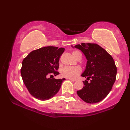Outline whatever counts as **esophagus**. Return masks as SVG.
I'll return each instance as SVG.
<instances>
[{
    "label": "esophagus",
    "instance_id": "1",
    "mask_svg": "<svg viewBox=\"0 0 130 130\" xmlns=\"http://www.w3.org/2000/svg\"><path fill=\"white\" fill-rule=\"evenodd\" d=\"M69 80H70V81H72V82H75L76 81V79H68Z\"/></svg>",
    "mask_w": 130,
    "mask_h": 130
}]
</instances>
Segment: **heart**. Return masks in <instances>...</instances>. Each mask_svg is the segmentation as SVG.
Returning a JSON list of instances; mask_svg holds the SVG:
<instances>
[{
  "instance_id": "b5f03b06",
  "label": "heart",
  "mask_w": 130,
  "mask_h": 130,
  "mask_svg": "<svg viewBox=\"0 0 130 130\" xmlns=\"http://www.w3.org/2000/svg\"><path fill=\"white\" fill-rule=\"evenodd\" d=\"M73 57L76 59L80 57H82L81 53L79 51H74L72 53ZM82 70L79 67H65L61 69V75L63 77L69 79H75L81 73Z\"/></svg>"
}]
</instances>
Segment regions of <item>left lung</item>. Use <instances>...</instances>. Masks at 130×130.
Listing matches in <instances>:
<instances>
[{
	"instance_id": "8db88e82",
	"label": "left lung",
	"mask_w": 130,
	"mask_h": 130,
	"mask_svg": "<svg viewBox=\"0 0 130 130\" xmlns=\"http://www.w3.org/2000/svg\"><path fill=\"white\" fill-rule=\"evenodd\" d=\"M87 59V66L82 74L88 82L83 81L84 86L77 94L88 103H96L103 100L112 90L117 77V69L112 57L96 43H82L76 45Z\"/></svg>"
}]
</instances>
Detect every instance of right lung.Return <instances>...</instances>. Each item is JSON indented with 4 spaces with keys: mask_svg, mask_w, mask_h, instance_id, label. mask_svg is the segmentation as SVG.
I'll return each instance as SVG.
<instances>
[{
    "mask_svg": "<svg viewBox=\"0 0 130 130\" xmlns=\"http://www.w3.org/2000/svg\"><path fill=\"white\" fill-rule=\"evenodd\" d=\"M64 51L63 48L45 46L33 51L24 58L21 75L33 97L40 100H47L58 92L65 79H56L52 77L53 74L54 76L59 74L58 62Z\"/></svg>",
    "mask_w": 130,
    "mask_h": 130,
    "instance_id": "1",
    "label": "right lung"
}]
</instances>
